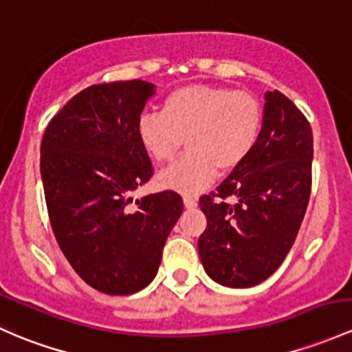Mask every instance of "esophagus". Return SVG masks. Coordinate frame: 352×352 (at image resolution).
I'll list each match as a JSON object with an SVG mask.
<instances>
[{
	"label": "esophagus",
	"mask_w": 352,
	"mask_h": 352,
	"mask_svg": "<svg viewBox=\"0 0 352 352\" xmlns=\"http://www.w3.org/2000/svg\"><path fill=\"white\" fill-rule=\"evenodd\" d=\"M184 204H186L187 209H194V207L197 206V201H195V197H192V195H184Z\"/></svg>",
	"instance_id": "34e87169"
}]
</instances>
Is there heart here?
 <instances>
[{
  "label": "heart",
  "mask_w": 352,
  "mask_h": 352,
  "mask_svg": "<svg viewBox=\"0 0 352 352\" xmlns=\"http://www.w3.org/2000/svg\"><path fill=\"white\" fill-rule=\"evenodd\" d=\"M263 108L253 94L223 86H186L165 96L160 113H143L136 123L140 145L157 164L188 151L158 177L166 188L197 194L217 170L241 166L260 140Z\"/></svg>",
  "instance_id": "obj_1"
}]
</instances>
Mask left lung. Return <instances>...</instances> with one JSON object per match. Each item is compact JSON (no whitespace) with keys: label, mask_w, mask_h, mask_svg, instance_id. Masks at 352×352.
<instances>
[{"label":"left lung","mask_w":352,"mask_h":352,"mask_svg":"<svg viewBox=\"0 0 352 352\" xmlns=\"http://www.w3.org/2000/svg\"><path fill=\"white\" fill-rule=\"evenodd\" d=\"M265 99L254 150L216 192L201 197L207 228L199 238V256L207 275L224 287H253L276 272L294 246L310 199V123L280 91H268Z\"/></svg>","instance_id":"left-lung-1"}]
</instances>
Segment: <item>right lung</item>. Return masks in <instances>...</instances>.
Instances as JSON below:
<instances>
[{
	"label": "right lung",
	"instance_id": "1",
	"mask_svg": "<svg viewBox=\"0 0 352 352\" xmlns=\"http://www.w3.org/2000/svg\"><path fill=\"white\" fill-rule=\"evenodd\" d=\"M146 80L91 86L47 124L40 173L55 239L77 275L108 295L145 288L184 210L177 192L133 202L153 175L136 123L153 94Z\"/></svg>",
	"mask_w": 352,
	"mask_h": 352
}]
</instances>
